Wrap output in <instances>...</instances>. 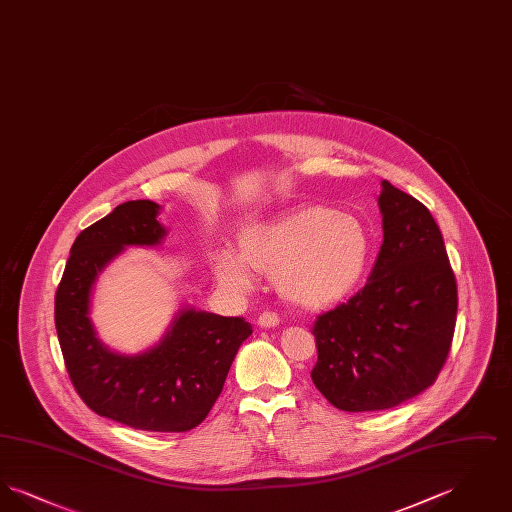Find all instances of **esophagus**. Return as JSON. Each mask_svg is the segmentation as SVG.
<instances>
[{
    "instance_id": "34e87169",
    "label": "esophagus",
    "mask_w": 512,
    "mask_h": 512,
    "mask_svg": "<svg viewBox=\"0 0 512 512\" xmlns=\"http://www.w3.org/2000/svg\"><path fill=\"white\" fill-rule=\"evenodd\" d=\"M257 324L261 328H276L280 324V317L276 313H272V311H265V313H261L259 318H257Z\"/></svg>"
}]
</instances>
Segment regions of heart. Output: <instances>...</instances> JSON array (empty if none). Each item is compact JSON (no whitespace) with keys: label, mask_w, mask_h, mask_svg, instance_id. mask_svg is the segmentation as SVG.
I'll return each instance as SVG.
<instances>
[{"label":"heart","mask_w":512,"mask_h":512,"mask_svg":"<svg viewBox=\"0 0 512 512\" xmlns=\"http://www.w3.org/2000/svg\"><path fill=\"white\" fill-rule=\"evenodd\" d=\"M370 253V230L355 213L309 203L245 226L240 253L219 247L211 268L230 292H251L255 269L274 276L278 292L297 307L324 309L357 290Z\"/></svg>","instance_id":"b5f03b06"}]
</instances>
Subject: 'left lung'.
I'll list each match as a JSON object with an SVG mask.
<instances>
[{"label":"left lung","instance_id":"8db88e82","mask_svg":"<svg viewBox=\"0 0 512 512\" xmlns=\"http://www.w3.org/2000/svg\"><path fill=\"white\" fill-rule=\"evenodd\" d=\"M384 242L361 292L317 318V390L340 411H384L430 388L451 349L457 280L432 213L382 180Z\"/></svg>","mask_w":512,"mask_h":512}]
</instances>
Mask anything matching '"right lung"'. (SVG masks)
Wrapping results in <instances>:
<instances>
[{
  "label": "right lung",
  "mask_w": 512,
  "mask_h": 512,
  "mask_svg": "<svg viewBox=\"0 0 512 512\" xmlns=\"http://www.w3.org/2000/svg\"><path fill=\"white\" fill-rule=\"evenodd\" d=\"M159 205L126 201L78 234L55 293V328L80 399L99 416L146 432H188L219 399L232 361L253 328L242 317L182 309L157 345L109 351L90 320L99 272L128 245H159Z\"/></svg>",
  "instance_id": "1"
}]
</instances>
